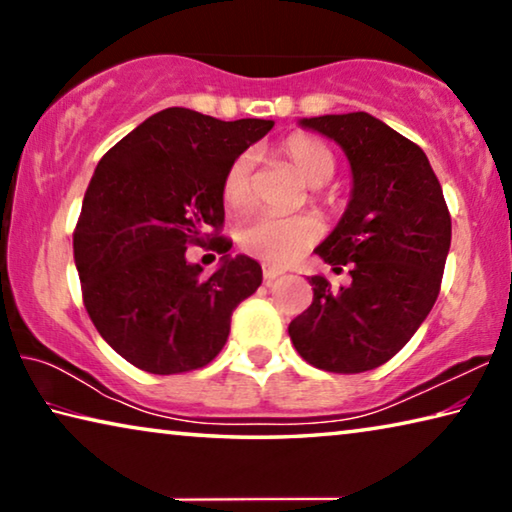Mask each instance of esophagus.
I'll use <instances>...</instances> for the list:
<instances>
[{"instance_id":"esophagus-1","label":"esophagus","mask_w":512,"mask_h":512,"mask_svg":"<svg viewBox=\"0 0 512 512\" xmlns=\"http://www.w3.org/2000/svg\"><path fill=\"white\" fill-rule=\"evenodd\" d=\"M284 271L282 268H275V266H264V282L266 284H271L273 280H277V277H280Z\"/></svg>"}]
</instances>
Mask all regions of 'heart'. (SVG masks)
Segmentation results:
<instances>
[{
    "instance_id": "heart-1",
    "label": "heart",
    "mask_w": 512,
    "mask_h": 512,
    "mask_svg": "<svg viewBox=\"0 0 512 512\" xmlns=\"http://www.w3.org/2000/svg\"><path fill=\"white\" fill-rule=\"evenodd\" d=\"M284 158L309 187H323L334 176L336 160L325 142L311 135H291L282 144ZM223 201L230 210L246 212L255 205V155L239 153L223 176ZM323 235V223L316 214H262L241 225L239 246L264 264L284 266L298 259Z\"/></svg>"
}]
</instances>
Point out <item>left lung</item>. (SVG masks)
I'll list each match as a JSON object with an SVG mask.
<instances>
[{
	"label": "left lung",
	"mask_w": 512,
	"mask_h": 512,
	"mask_svg": "<svg viewBox=\"0 0 512 512\" xmlns=\"http://www.w3.org/2000/svg\"><path fill=\"white\" fill-rule=\"evenodd\" d=\"M341 146L352 171L350 203L314 253L348 287L311 275L314 300L289 336L311 366L366 372L395 357L429 316L443 280L452 219L427 155L368 112L300 119Z\"/></svg>",
	"instance_id": "obj_1"
}]
</instances>
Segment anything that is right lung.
<instances>
[{
    "mask_svg": "<svg viewBox=\"0 0 512 512\" xmlns=\"http://www.w3.org/2000/svg\"><path fill=\"white\" fill-rule=\"evenodd\" d=\"M271 119L221 121L189 108L144 119L99 160L74 230L83 302L97 332L128 363L178 375L210 363L230 316L262 284V266L230 257L223 176L271 131ZM214 229L224 257L210 277L186 259Z\"/></svg>",
    "mask_w": 512,
    "mask_h": 512,
    "instance_id": "right-lung-1",
    "label": "right lung"
}]
</instances>
